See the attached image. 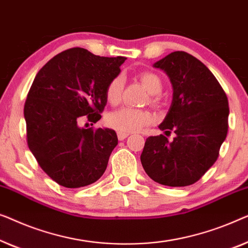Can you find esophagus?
Returning <instances> with one entry per match:
<instances>
[{"label":"esophagus","mask_w":248,"mask_h":248,"mask_svg":"<svg viewBox=\"0 0 248 248\" xmlns=\"http://www.w3.org/2000/svg\"><path fill=\"white\" fill-rule=\"evenodd\" d=\"M129 136V134H124V132H118V138H119V140H124L125 138H127Z\"/></svg>","instance_id":"obj_1"}]
</instances>
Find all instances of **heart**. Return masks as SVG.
Wrapping results in <instances>:
<instances>
[{
	"label": "heart",
	"mask_w": 248,
	"mask_h": 248,
	"mask_svg": "<svg viewBox=\"0 0 248 248\" xmlns=\"http://www.w3.org/2000/svg\"><path fill=\"white\" fill-rule=\"evenodd\" d=\"M140 81L151 94H158L163 89L162 79L154 73L145 72L140 74ZM124 79L121 75H117L111 79L107 86V100L111 104L120 102L123 94ZM152 114L148 111L132 109V108H121V109L111 112L107 118V123L111 128L124 134H130L140 130L145 125L151 124Z\"/></svg>",
	"instance_id": "b5f03b06"
}]
</instances>
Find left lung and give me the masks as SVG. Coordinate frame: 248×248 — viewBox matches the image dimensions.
<instances>
[{
    "instance_id": "1",
    "label": "left lung",
    "mask_w": 248,
    "mask_h": 248,
    "mask_svg": "<svg viewBox=\"0 0 248 248\" xmlns=\"http://www.w3.org/2000/svg\"><path fill=\"white\" fill-rule=\"evenodd\" d=\"M153 66L166 73L173 88L172 103L158 128L175 137L146 139L141 165L163 186H191L214 165L227 136V95L207 66L186 51L170 53Z\"/></svg>"
}]
</instances>
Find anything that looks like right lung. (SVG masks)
I'll use <instances>...</instances> for the list:
<instances>
[{"instance_id": "1", "label": "right lung", "mask_w": 248, "mask_h": 248, "mask_svg": "<svg viewBox=\"0 0 248 248\" xmlns=\"http://www.w3.org/2000/svg\"><path fill=\"white\" fill-rule=\"evenodd\" d=\"M125 59L76 47L56 55L37 73L24 104L28 146L59 186H90L107 170L118 145L116 131L79 124L85 118L93 124L101 119L107 86Z\"/></svg>"}]
</instances>
